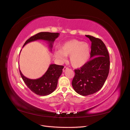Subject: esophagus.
Wrapping results in <instances>:
<instances>
[{
    "mask_svg": "<svg viewBox=\"0 0 130 130\" xmlns=\"http://www.w3.org/2000/svg\"><path fill=\"white\" fill-rule=\"evenodd\" d=\"M68 69V68L66 67H64L63 68V72H65Z\"/></svg>",
    "mask_w": 130,
    "mask_h": 130,
    "instance_id": "1",
    "label": "esophagus"
}]
</instances>
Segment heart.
Segmentation results:
<instances>
[{
	"instance_id": "b5f03b06",
	"label": "heart",
	"mask_w": 130,
	"mask_h": 130,
	"mask_svg": "<svg viewBox=\"0 0 130 130\" xmlns=\"http://www.w3.org/2000/svg\"><path fill=\"white\" fill-rule=\"evenodd\" d=\"M90 47L88 43L77 40H71L63 44L60 50L55 52L54 56L60 62H63L66 56H69L70 63L74 68H81L88 62Z\"/></svg>"
}]
</instances>
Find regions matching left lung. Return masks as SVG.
I'll use <instances>...</instances> for the list:
<instances>
[{
    "instance_id": "left-lung-1",
    "label": "left lung",
    "mask_w": 130,
    "mask_h": 130,
    "mask_svg": "<svg viewBox=\"0 0 130 130\" xmlns=\"http://www.w3.org/2000/svg\"><path fill=\"white\" fill-rule=\"evenodd\" d=\"M92 42L90 60L80 69L74 70L72 86L77 93L87 96L95 93L103 87L109 70L108 50L100 39L86 35Z\"/></svg>"
}]
</instances>
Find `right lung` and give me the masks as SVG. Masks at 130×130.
Listing matches in <instances>:
<instances>
[{"label":"right lung","instance_id":"obj_1","mask_svg":"<svg viewBox=\"0 0 130 130\" xmlns=\"http://www.w3.org/2000/svg\"><path fill=\"white\" fill-rule=\"evenodd\" d=\"M60 34L48 32H41L31 37L24 43V46L27 43L37 40H43L48 43L50 51H52L53 43ZM63 66L52 64L43 75L37 79H30L23 75L19 69V72L25 82L31 91L40 96H45L52 93L56 89L58 80L62 73Z\"/></svg>","mask_w":130,"mask_h":130}]
</instances>
